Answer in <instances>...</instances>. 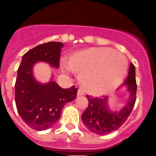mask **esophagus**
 I'll return each mask as SVG.
<instances>
[{"instance_id":"obj_1","label":"esophagus","mask_w":156,"mask_h":156,"mask_svg":"<svg viewBox=\"0 0 156 156\" xmlns=\"http://www.w3.org/2000/svg\"><path fill=\"white\" fill-rule=\"evenodd\" d=\"M84 95V92H83V90H81V89H79V90H78L77 95H78V96H81V95Z\"/></svg>"}]
</instances>
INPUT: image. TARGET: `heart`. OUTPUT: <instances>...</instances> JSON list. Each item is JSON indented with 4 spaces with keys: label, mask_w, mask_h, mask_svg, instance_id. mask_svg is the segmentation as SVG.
I'll use <instances>...</instances> for the list:
<instances>
[{
    "label": "heart",
    "mask_w": 156,
    "mask_h": 156,
    "mask_svg": "<svg viewBox=\"0 0 156 156\" xmlns=\"http://www.w3.org/2000/svg\"><path fill=\"white\" fill-rule=\"evenodd\" d=\"M67 66L78 74L83 90L93 95L116 89L127 72L126 56L109 48H90L78 51L69 57Z\"/></svg>",
    "instance_id": "1"
}]
</instances>
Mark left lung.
Segmentation results:
<instances>
[{"instance_id": "8db88e82", "label": "left lung", "mask_w": 156, "mask_h": 156, "mask_svg": "<svg viewBox=\"0 0 156 156\" xmlns=\"http://www.w3.org/2000/svg\"><path fill=\"white\" fill-rule=\"evenodd\" d=\"M120 88H125L129 93L126 105L120 110L109 108L108 97L93 98L87 95L88 107L82 115V121L90 132L99 135L108 134L120 128L130 115L135 104L137 90L135 67L132 63L129 65L128 77Z\"/></svg>"}]
</instances>
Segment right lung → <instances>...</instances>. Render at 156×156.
I'll return each instance as SVG.
<instances>
[{"mask_svg": "<svg viewBox=\"0 0 156 156\" xmlns=\"http://www.w3.org/2000/svg\"><path fill=\"white\" fill-rule=\"evenodd\" d=\"M64 44L48 42L38 45L23 56L15 83V103L23 121L33 129L41 131L51 128L61 118V110L66 103L77 97L73 86L64 89L53 79L40 83L34 77L35 64L45 62L52 68H59V60Z\"/></svg>", "mask_w": 156, "mask_h": 156, "instance_id": "right-lung-1", "label": "right lung"}]
</instances>
